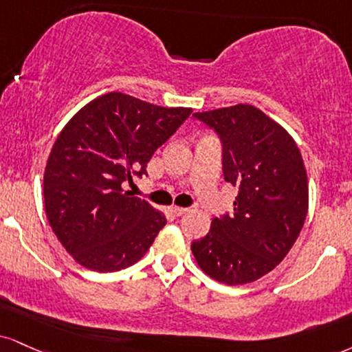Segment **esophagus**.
<instances>
[{
	"instance_id": "esophagus-1",
	"label": "esophagus",
	"mask_w": 352,
	"mask_h": 352,
	"mask_svg": "<svg viewBox=\"0 0 352 352\" xmlns=\"http://www.w3.org/2000/svg\"><path fill=\"white\" fill-rule=\"evenodd\" d=\"M188 211V208H182V206H172V213L175 214V217H182V214H185Z\"/></svg>"
}]
</instances>
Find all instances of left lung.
<instances>
[{"label":"left lung","instance_id":"8db88e82","mask_svg":"<svg viewBox=\"0 0 352 352\" xmlns=\"http://www.w3.org/2000/svg\"><path fill=\"white\" fill-rule=\"evenodd\" d=\"M221 142L223 177L238 188L232 213L213 218L192 252L228 285L261 278L289 254L308 211V180L292 135L251 104L195 113Z\"/></svg>","mask_w":352,"mask_h":352}]
</instances>
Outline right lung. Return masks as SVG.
I'll use <instances>...</instances> for the list:
<instances>
[{
  "label": "right lung",
  "mask_w": 352,
  "mask_h": 352,
  "mask_svg": "<svg viewBox=\"0 0 352 352\" xmlns=\"http://www.w3.org/2000/svg\"><path fill=\"white\" fill-rule=\"evenodd\" d=\"M192 114L107 93L62 129L44 173L50 228L83 267L114 272L138 262L167 219L124 184L147 173L154 152Z\"/></svg>",
  "instance_id": "1"
}]
</instances>
